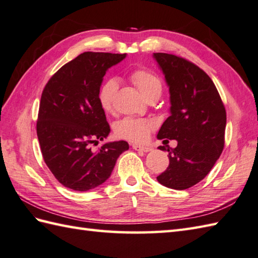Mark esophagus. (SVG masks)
<instances>
[{
    "label": "esophagus",
    "mask_w": 258,
    "mask_h": 258,
    "mask_svg": "<svg viewBox=\"0 0 258 258\" xmlns=\"http://www.w3.org/2000/svg\"><path fill=\"white\" fill-rule=\"evenodd\" d=\"M132 147H133L135 151L144 152V153H147V152H151L152 151V149H151L150 146H143V145H139V144H133Z\"/></svg>",
    "instance_id": "esophagus-1"
}]
</instances>
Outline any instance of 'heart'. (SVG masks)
<instances>
[{
	"label": "heart",
	"instance_id": "heart-1",
	"mask_svg": "<svg viewBox=\"0 0 258 258\" xmlns=\"http://www.w3.org/2000/svg\"><path fill=\"white\" fill-rule=\"evenodd\" d=\"M136 87L146 100L152 96H160L162 93V81L156 73L146 69H136L130 74ZM118 83L115 79L106 80L101 85L97 93L98 103L105 112L113 111L114 100L116 96ZM155 127V123L151 119L125 117L116 124L115 132L120 139L132 142H144L149 138L151 131Z\"/></svg>",
	"mask_w": 258,
	"mask_h": 258
}]
</instances>
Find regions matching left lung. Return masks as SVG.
Here are the masks:
<instances>
[{
	"mask_svg": "<svg viewBox=\"0 0 258 258\" xmlns=\"http://www.w3.org/2000/svg\"><path fill=\"white\" fill-rule=\"evenodd\" d=\"M154 57L165 75L172 105L157 138L177 141L175 149L158 147L168 152L169 164L157 180L183 190L201 182L221 156L226 111L215 84L197 65L167 53H154Z\"/></svg>",
	"mask_w": 258,
	"mask_h": 258,
	"instance_id": "obj_1",
	"label": "left lung"
}]
</instances>
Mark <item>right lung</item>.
I'll list each match as a JSON object with an SVG mask.
<instances>
[{"label": "right lung", "instance_id": "add662e5", "mask_svg": "<svg viewBox=\"0 0 258 258\" xmlns=\"http://www.w3.org/2000/svg\"><path fill=\"white\" fill-rule=\"evenodd\" d=\"M126 54L84 52L48 80L42 92L36 133L43 160L59 183L85 191L109 177L118 156L128 150L125 141L93 144L109 134L97 93L107 69Z\"/></svg>", "mask_w": 258, "mask_h": 258}]
</instances>
